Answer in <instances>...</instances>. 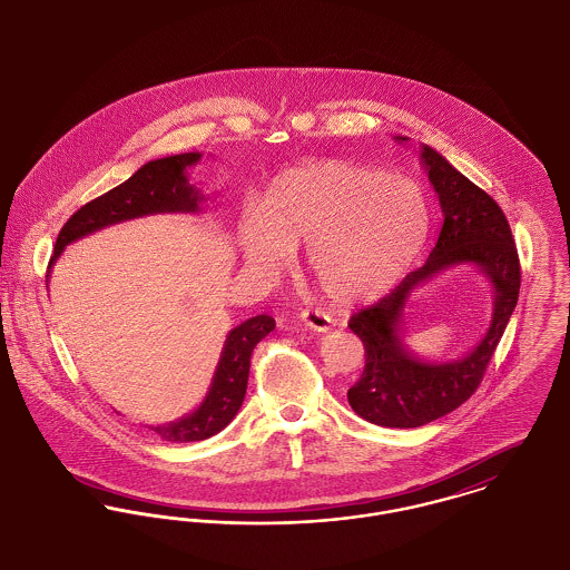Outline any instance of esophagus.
<instances>
[{"instance_id": "obj_1", "label": "esophagus", "mask_w": 570, "mask_h": 570, "mask_svg": "<svg viewBox=\"0 0 570 570\" xmlns=\"http://www.w3.org/2000/svg\"><path fill=\"white\" fill-rule=\"evenodd\" d=\"M302 321L314 332H330L332 330V318L321 309H304Z\"/></svg>"}]
</instances>
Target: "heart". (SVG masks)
Wrapping results in <instances>:
<instances>
[{
  "label": "heart",
  "instance_id": "heart-1",
  "mask_svg": "<svg viewBox=\"0 0 570 570\" xmlns=\"http://www.w3.org/2000/svg\"><path fill=\"white\" fill-rule=\"evenodd\" d=\"M430 234V206L407 177L318 163L277 177L261 213L236 225L243 261L277 275L306 247L318 291L336 304L373 299L410 271Z\"/></svg>",
  "mask_w": 570,
  "mask_h": 570
}]
</instances>
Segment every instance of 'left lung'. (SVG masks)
<instances>
[{"label":"left lung","instance_id":"obj_1","mask_svg":"<svg viewBox=\"0 0 570 570\" xmlns=\"http://www.w3.org/2000/svg\"><path fill=\"white\" fill-rule=\"evenodd\" d=\"M407 142V136H394ZM421 163L442 210L436 247L428 263L412 271L391 295L353 314L351 332L364 345V371L347 393L357 416L382 428H421L460 407L478 391L519 302L521 264L510 223L499 204L462 176L430 145ZM475 265L493 288V316L483 341L469 354L436 363L419 358L404 345V307L411 293L442 269Z\"/></svg>","mask_w":570,"mask_h":570}]
</instances>
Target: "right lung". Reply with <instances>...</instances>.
Masks as SVG:
<instances>
[{
    "label": "right lung",
    "instance_id": "add662e5",
    "mask_svg": "<svg viewBox=\"0 0 570 570\" xmlns=\"http://www.w3.org/2000/svg\"><path fill=\"white\" fill-rule=\"evenodd\" d=\"M199 160V151L149 160L130 179L108 190L106 195L88 202L87 206H82L62 225L56 238L49 268L60 258L67 245L108 225L149 215L202 213V204L208 197L188 179V169L195 167ZM273 330L275 321L268 314L252 316L229 330L204 401L190 414L165 425H149V430L167 442L206 440L225 430L245 401L254 347Z\"/></svg>",
    "mask_w": 570,
    "mask_h": 570
}]
</instances>
